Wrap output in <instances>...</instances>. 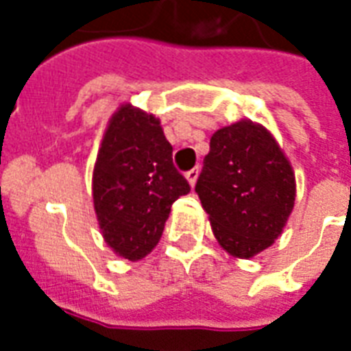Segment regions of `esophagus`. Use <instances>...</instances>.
<instances>
[{"label": "esophagus", "instance_id": "esophagus-1", "mask_svg": "<svg viewBox=\"0 0 351 351\" xmlns=\"http://www.w3.org/2000/svg\"><path fill=\"white\" fill-rule=\"evenodd\" d=\"M186 178H187V182H189V186L195 187V184H197V178H198V169L187 171Z\"/></svg>", "mask_w": 351, "mask_h": 351}]
</instances>
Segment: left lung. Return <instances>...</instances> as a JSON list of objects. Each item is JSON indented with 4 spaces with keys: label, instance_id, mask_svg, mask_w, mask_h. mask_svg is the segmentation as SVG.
I'll return each mask as SVG.
<instances>
[{
    "label": "left lung",
    "instance_id": "left-lung-1",
    "mask_svg": "<svg viewBox=\"0 0 351 351\" xmlns=\"http://www.w3.org/2000/svg\"><path fill=\"white\" fill-rule=\"evenodd\" d=\"M195 191L222 250L234 258H253L282 234L297 186L271 132L240 120L211 136Z\"/></svg>",
    "mask_w": 351,
    "mask_h": 351
}]
</instances>
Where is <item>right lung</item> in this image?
<instances>
[{"instance_id": "1", "label": "right lung", "mask_w": 351, "mask_h": 351, "mask_svg": "<svg viewBox=\"0 0 351 351\" xmlns=\"http://www.w3.org/2000/svg\"><path fill=\"white\" fill-rule=\"evenodd\" d=\"M189 191L158 118L131 104L118 107L93 171V202L106 244L131 262L147 256L173 202Z\"/></svg>"}]
</instances>
